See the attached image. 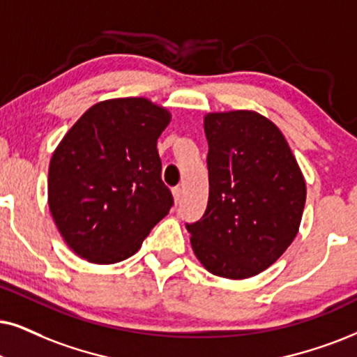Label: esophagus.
<instances>
[{
  "instance_id": "esophagus-1",
  "label": "esophagus",
  "mask_w": 357,
  "mask_h": 357,
  "mask_svg": "<svg viewBox=\"0 0 357 357\" xmlns=\"http://www.w3.org/2000/svg\"><path fill=\"white\" fill-rule=\"evenodd\" d=\"M181 197H183V189H181V188H174V189H173L174 204H179V202H181Z\"/></svg>"
}]
</instances>
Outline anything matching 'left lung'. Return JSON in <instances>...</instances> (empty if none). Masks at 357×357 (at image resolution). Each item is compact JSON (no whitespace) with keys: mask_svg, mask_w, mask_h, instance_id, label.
<instances>
[{"mask_svg":"<svg viewBox=\"0 0 357 357\" xmlns=\"http://www.w3.org/2000/svg\"><path fill=\"white\" fill-rule=\"evenodd\" d=\"M209 199L188 224L194 255L212 275L243 280L283 255L300 229L306 183L280 128L254 110L204 115Z\"/></svg>","mask_w":357,"mask_h":357,"instance_id":"8db88e82","label":"left lung"}]
</instances>
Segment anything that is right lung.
<instances>
[{
  "label": "right lung",
  "instance_id": "obj_1",
  "mask_svg": "<svg viewBox=\"0 0 357 357\" xmlns=\"http://www.w3.org/2000/svg\"><path fill=\"white\" fill-rule=\"evenodd\" d=\"M168 108L145 97L110 98L89 108L49 163L47 202L69 249L90 264L121 261L168 214L156 142Z\"/></svg>",
  "mask_w": 357,
  "mask_h": 357
}]
</instances>
